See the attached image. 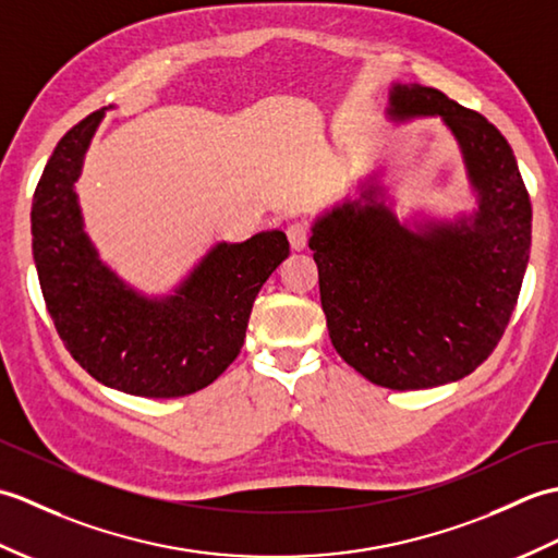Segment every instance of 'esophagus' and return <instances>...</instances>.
Returning a JSON list of instances; mask_svg holds the SVG:
<instances>
[{"mask_svg":"<svg viewBox=\"0 0 558 558\" xmlns=\"http://www.w3.org/2000/svg\"><path fill=\"white\" fill-rule=\"evenodd\" d=\"M288 240L294 252H302L306 246V240H310V228L304 222H292L288 228Z\"/></svg>","mask_w":558,"mask_h":558,"instance_id":"34e87169","label":"esophagus"}]
</instances>
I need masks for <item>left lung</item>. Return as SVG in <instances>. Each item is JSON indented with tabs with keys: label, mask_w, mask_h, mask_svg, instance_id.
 <instances>
[{
	"label": "left lung",
	"mask_w": 558,
	"mask_h": 558,
	"mask_svg": "<svg viewBox=\"0 0 558 558\" xmlns=\"http://www.w3.org/2000/svg\"><path fill=\"white\" fill-rule=\"evenodd\" d=\"M388 120L438 117L458 144L475 208L400 218L384 170L324 210L310 248L328 336L366 381L420 390L460 381L489 357L530 260L532 206L513 148L482 114L420 83H390Z\"/></svg>",
	"instance_id": "1"
}]
</instances>
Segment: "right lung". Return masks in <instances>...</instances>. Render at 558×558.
<instances>
[{
    "mask_svg": "<svg viewBox=\"0 0 558 558\" xmlns=\"http://www.w3.org/2000/svg\"><path fill=\"white\" fill-rule=\"evenodd\" d=\"M102 117L69 129L33 194V258L47 312L71 357L102 386L141 398L196 393L240 354L256 294L290 242L282 230L216 242L170 292L134 288L100 258L76 194Z\"/></svg>",
    "mask_w": 558,
    "mask_h": 558,
    "instance_id": "obj_1",
    "label": "right lung"
}]
</instances>
